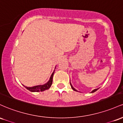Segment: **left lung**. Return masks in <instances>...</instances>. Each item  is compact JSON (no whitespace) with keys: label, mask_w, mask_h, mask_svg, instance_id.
I'll return each instance as SVG.
<instances>
[{"label":"left lung","mask_w":123,"mask_h":123,"mask_svg":"<svg viewBox=\"0 0 123 123\" xmlns=\"http://www.w3.org/2000/svg\"><path fill=\"white\" fill-rule=\"evenodd\" d=\"M70 86H71V87H72V89H73V90H74V91H77V90H76L75 88H73V86H72L71 83H70ZM98 88H97V89H95V90H92V92H91V93H92V92H95V91H97V90H98Z\"/></svg>","instance_id":"left-lung-1"}]
</instances>
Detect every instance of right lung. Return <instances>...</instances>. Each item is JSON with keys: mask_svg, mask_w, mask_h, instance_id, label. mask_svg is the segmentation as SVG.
<instances>
[{"mask_svg": "<svg viewBox=\"0 0 123 123\" xmlns=\"http://www.w3.org/2000/svg\"><path fill=\"white\" fill-rule=\"evenodd\" d=\"M54 71L52 73L51 76L50 80H49V81L46 84H43V85H39V86H33V87H26V86H24L27 90H29V91H31V92H40V91H44L45 90H47L48 89L50 88L51 86L52 83H53V77L54 73Z\"/></svg>", "mask_w": 123, "mask_h": 123, "instance_id": "add662e5", "label": "right lung"}]
</instances>
